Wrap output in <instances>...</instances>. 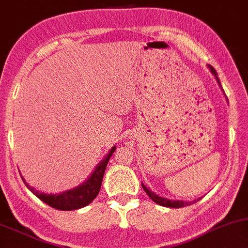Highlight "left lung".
I'll use <instances>...</instances> for the list:
<instances>
[{
  "label": "left lung",
  "instance_id": "left-lung-1",
  "mask_svg": "<svg viewBox=\"0 0 248 248\" xmlns=\"http://www.w3.org/2000/svg\"><path fill=\"white\" fill-rule=\"evenodd\" d=\"M208 67H209L210 71L214 74L215 77H216L217 82H218V84L220 85V82H219L218 77H217L216 70H215L214 68L211 67V65H209V64H208ZM142 187H143V189H144V192L149 195V198L153 200L154 202H156V203L159 204V205H163V207H168V208H183V207H186V205L195 203L196 201H199V200L201 199V198H199V199L194 200V201H181V200H170V199L162 198V196H159V195H156V194H155L154 192H151V190L149 189V188H147V187H145L143 184H142Z\"/></svg>",
  "mask_w": 248,
  "mask_h": 248
}]
</instances>
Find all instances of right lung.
Here are the masks:
<instances>
[{
  "label": "right lung",
  "mask_w": 248,
  "mask_h": 248,
  "mask_svg": "<svg viewBox=\"0 0 248 248\" xmlns=\"http://www.w3.org/2000/svg\"><path fill=\"white\" fill-rule=\"evenodd\" d=\"M115 149L116 147H113L111 150L108 151L106 157L95 166L94 171L92 172V174L89 177V179L85 183L79 185L76 188L65 190V192H62L60 194L39 193L38 190H35L33 187L30 186V185L24 180L22 175H20V177H22L25 186L28 187L37 198L40 199L41 201L45 202L46 204H48L49 207L63 211L79 209V208H83L85 207V205L90 204L95 199V196L98 195V193H99L107 163H108L109 158H111L113 153L115 151Z\"/></svg>",
  "instance_id": "1"
}]
</instances>
